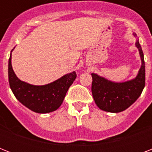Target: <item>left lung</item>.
Returning <instances> with one entry per match:
<instances>
[{"label":"left lung","instance_id":"8db88e82","mask_svg":"<svg viewBox=\"0 0 152 152\" xmlns=\"http://www.w3.org/2000/svg\"><path fill=\"white\" fill-rule=\"evenodd\" d=\"M133 36L137 37V34L133 33ZM136 46L140 56L141 67L134 79L115 83L97 74L91 73V92L95 104L102 110L110 113L124 111L141 95L145 86V64L144 53L138 39L136 41Z\"/></svg>","mask_w":152,"mask_h":152}]
</instances>
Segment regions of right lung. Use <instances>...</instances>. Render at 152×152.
Here are the masks:
<instances>
[{
	"label": "right lung",
	"mask_w": 152,
	"mask_h": 152,
	"mask_svg": "<svg viewBox=\"0 0 152 152\" xmlns=\"http://www.w3.org/2000/svg\"><path fill=\"white\" fill-rule=\"evenodd\" d=\"M12 50L8 60V81L15 98L35 113H47L57 110L63 102L69 87L76 80V72L46 85H32L20 80L13 71L11 61Z\"/></svg>",
	"instance_id": "right-lung-1"
}]
</instances>
